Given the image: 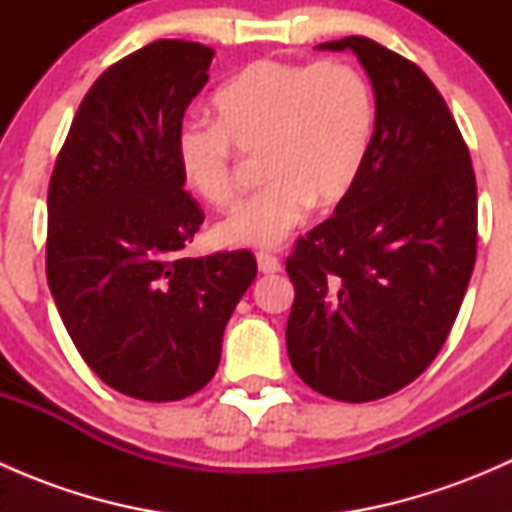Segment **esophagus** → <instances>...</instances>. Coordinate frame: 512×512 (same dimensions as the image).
<instances>
[{
	"label": "esophagus",
	"instance_id": "obj_1",
	"mask_svg": "<svg viewBox=\"0 0 512 512\" xmlns=\"http://www.w3.org/2000/svg\"><path fill=\"white\" fill-rule=\"evenodd\" d=\"M257 267H260L262 275H275L282 270V262L270 252H257Z\"/></svg>",
	"mask_w": 512,
	"mask_h": 512
}]
</instances>
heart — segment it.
Wrapping results in <instances>:
<instances>
[{"instance_id":"obj_1","label":"heart","mask_w":512,"mask_h":512,"mask_svg":"<svg viewBox=\"0 0 512 512\" xmlns=\"http://www.w3.org/2000/svg\"><path fill=\"white\" fill-rule=\"evenodd\" d=\"M215 121L188 118L175 136L180 178L210 205L235 195L237 151L262 153L265 188L215 225L227 247L270 250L352 195L376 133L369 79L347 61L260 59L213 96Z\"/></svg>"}]
</instances>
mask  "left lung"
I'll use <instances>...</instances> for the list:
<instances>
[{
    "label": "left lung",
    "instance_id": "left-lung-1",
    "mask_svg": "<svg viewBox=\"0 0 512 512\" xmlns=\"http://www.w3.org/2000/svg\"><path fill=\"white\" fill-rule=\"evenodd\" d=\"M317 49L364 66L376 133L352 195L287 257V354L314 391L361 404L404 389L441 352L476 265V175L416 64L366 36Z\"/></svg>",
    "mask_w": 512,
    "mask_h": 512
}]
</instances>
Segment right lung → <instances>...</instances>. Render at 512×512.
Masks as SVG:
<instances>
[{
    "label": "right lung",
    "mask_w": 512,
    "mask_h": 512,
    "mask_svg": "<svg viewBox=\"0 0 512 512\" xmlns=\"http://www.w3.org/2000/svg\"><path fill=\"white\" fill-rule=\"evenodd\" d=\"M213 56L160 39L103 71L51 173V297L98 379L141 401L185 399L213 379L257 275L247 250L183 255L205 215L183 190L175 136Z\"/></svg>",
    "instance_id": "1"
}]
</instances>
